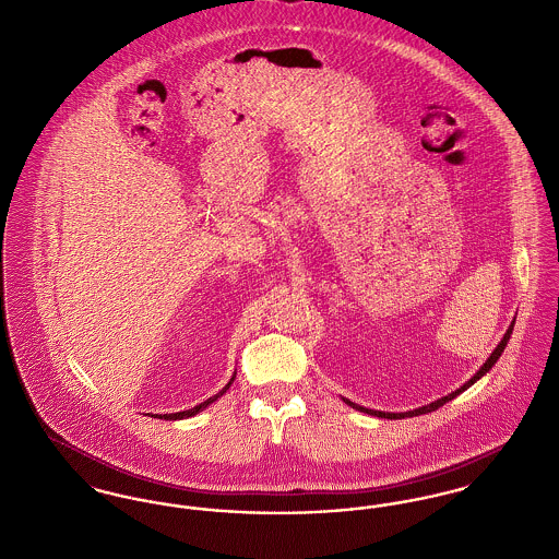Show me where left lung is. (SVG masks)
<instances>
[{
	"label": "left lung",
	"mask_w": 559,
	"mask_h": 559,
	"mask_svg": "<svg viewBox=\"0 0 559 559\" xmlns=\"http://www.w3.org/2000/svg\"><path fill=\"white\" fill-rule=\"evenodd\" d=\"M513 328H515V319H513V323L509 325V330H507V334H504V338L498 343V346L491 350V355L487 357V361L476 370V374H474L471 381H466L464 385L460 386V389H455V391H451L449 395H444V397H438V400H433L431 404L428 406H419V408H415V411H408V413H385V411H374V408H366V406H359V404H355V402H350V400H346L343 397L344 404H348V406H353L355 411H359V413H368V415H372V417H381V419H404V417H417V415H426V413H431V411H436V408H440V406H444L447 402H451L453 397H457L462 391H466L468 386H473L478 379H483L491 368H493V364L500 359V355L504 353V348H507V344L511 341V334H513Z\"/></svg>",
	"instance_id": "8db88e82"
}]
</instances>
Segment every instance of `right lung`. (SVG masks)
I'll list each match as a JSON object with an SVG mask.
<instances>
[{
	"label": "right lung",
	"mask_w": 559,
	"mask_h": 559,
	"mask_svg": "<svg viewBox=\"0 0 559 559\" xmlns=\"http://www.w3.org/2000/svg\"><path fill=\"white\" fill-rule=\"evenodd\" d=\"M234 379H236V372H234V377L229 379V383L227 385L223 386L216 395H213V397H209V400H204L202 404H198V406H193V408H189V411H180V413H173V415H159V419H166V421H178V419H189V417H195L198 413H202L204 408H209L213 402H216L229 386H231V383H234Z\"/></svg>",
	"instance_id": "1"
}]
</instances>
